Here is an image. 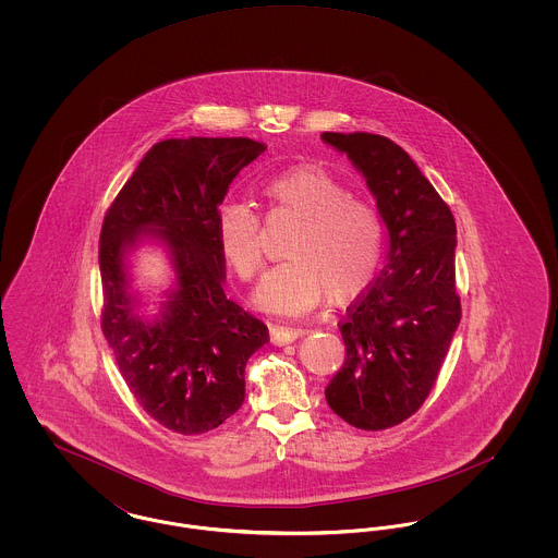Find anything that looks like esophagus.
<instances>
[{
    "label": "esophagus",
    "instance_id": "esophagus-1",
    "mask_svg": "<svg viewBox=\"0 0 558 558\" xmlns=\"http://www.w3.org/2000/svg\"><path fill=\"white\" fill-rule=\"evenodd\" d=\"M305 332H307V328H301V326H284V324H274V326L269 328L271 343H276V345L292 343L294 339L303 337Z\"/></svg>",
    "mask_w": 558,
    "mask_h": 558
}]
</instances>
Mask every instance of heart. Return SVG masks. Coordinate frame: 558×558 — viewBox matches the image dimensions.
I'll return each instance as SVG.
<instances>
[{
  "mask_svg": "<svg viewBox=\"0 0 558 558\" xmlns=\"http://www.w3.org/2000/svg\"><path fill=\"white\" fill-rule=\"evenodd\" d=\"M267 211L296 228L287 262L269 269L255 301L280 314H305L322 301L347 303L371 284L383 253L385 226L374 205L322 167H294L262 186ZM217 244L230 269L251 282L264 266L262 219L244 205H223L215 217Z\"/></svg>",
  "mask_w": 558,
  "mask_h": 558,
  "instance_id": "b5f03b06",
  "label": "heart"
}]
</instances>
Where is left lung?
Segmentation results:
<instances>
[{
    "instance_id": "left-lung-1",
    "label": "left lung",
    "mask_w": 558,
    "mask_h": 558,
    "mask_svg": "<svg viewBox=\"0 0 558 558\" xmlns=\"http://www.w3.org/2000/svg\"><path fill=\"white\" fill-rule=\"evenodd\" d=\"M364 173L389 230L387 266L339 324L345 362L326 401L345 423L383 430L428 398L460 324L456 221L410 155L376 133H322Z\"/></svg>"
}]
</instances>
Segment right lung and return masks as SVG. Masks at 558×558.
<instances>
[{
  "label": "right lung",
  "mask_w": 558,
  "mask_h": 558,
  "mask_svg": "<svg viewBox=\"0 0 558 558\" xmlns=\"http://www.w3.org/2000/svg\"><path fill=\"white\" fill-rule=\"evenodd\" d=\"M264 150L251 137L162 140L105 215L102 332L135 401L173 433L201 435L230 418L244 401L248 357L269 341L266 324L226 296L215 232L230 184ZM144 235L170 248L177 271L153 323L136 316L124 266Z\"/></svg>",
  "instance_id": "obj_1"
}]
</instances>
